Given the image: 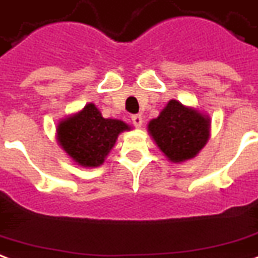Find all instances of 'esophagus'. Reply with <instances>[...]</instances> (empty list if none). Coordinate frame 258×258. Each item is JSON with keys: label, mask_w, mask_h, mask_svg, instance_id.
I'll use <instances>...</instances> for the list:
<instances>
[{"label": "esophagus", "mask_w": 258, "mask_h": 258, "mask_svg": "<svg viewBox=\"0 0 258 258\" xmlns=\"http://www.w3.org/2000/svg\"><path fill=\"white\" fill-rule=\"evenodd\" d=\"M131 120H133V124H134L135 127H141L142 123H144V119H142V116L141 114H133L131 116Z\"/></svg>", "instance_id": "34e87169"}]
</instances>
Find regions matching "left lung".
Here are the masks:
<instances>
[{"instance_id": "left-lung-1", "label": "left lung", "mask_w": 258, "mask_h": 258, "mask_svg": "<svg viewBox=\"0 0 258 258\" xmlns=\"http://www.w3.org/2000/svg\"><path fill=\"white\" fill-rule=\"evenodd\" d=\"M148 128L160 150L173 163H182L196 157L207 145L211 121L197 109L171 100Z\"/></svg>"}]
</instances>
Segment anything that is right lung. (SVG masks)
Here are the masks:
<instances>
[{"label":"right lung","mask_w":258,"mask_h":258,"mask_svg":"<svg viewBox=\"0 0 258 258\" xmlns=\"http://www.w3.org/2000/svg\"><path fill=\"white\" fill-rule=\"evenodd\" d=\"M131 130L117 119H104L94 104H87L78 113L57 125V139L78 165L98 167L104 163L120 133Z\"/></svg>","instance_id":"add662e5"}]
</instances>
